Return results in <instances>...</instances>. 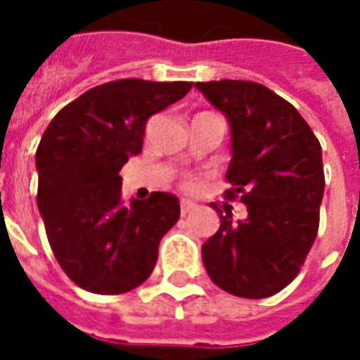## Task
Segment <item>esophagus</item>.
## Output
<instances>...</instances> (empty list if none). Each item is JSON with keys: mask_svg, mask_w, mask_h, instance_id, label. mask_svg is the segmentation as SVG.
Segmentation results:
<instances>
[{"mask_svg": "<svg viewBox=\"0 0 360 360\" xmlns=\"http://www.w3.org/2000/svg\"><path fill=\"white\" fill-rule=\"evenodd\" d=\"M195 208H196L195 202H191V200H181V214H183V216L191 214Z\"/></svg>", "mask_w": 360, "mask_h": 360, "instance_id": "34e87169", "label": "esophagus"}]
</instances>
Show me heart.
I'll return each mask as SVG.
<instances>
[{
    "mask_svg": "<svg viewBox=\"0 0 360 360\" xmlns=\"http://www.w3.org/2000/svg\"><path fill=\"white\" fill-rule=\"evenodd\" d=\"M183 185H185V187H187V188H191V187H193V181L187 179V181H185V183H183Z\"/></svg>",
    "mask_w": 360,
    "mask_h": 360,
    "instance_id": "heart-1",
    "label": "heart"
}]
</instances>
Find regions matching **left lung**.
<instances>
[{
    "instance_id": "8db88e82",
    "label": "left lung",
    "mask_w": 360,
    "mask_h": 360,
    "mask_svg": "<svg viewBox=\"0 0 360 360\" xmlns=\"http://www.w3.org/2000/svg\"><path fill=\"white\" fill-rule=\"evenodd\" d=\"M195 86L229 119L233 158L226 198H241L249 212L243 221L219 214L218 233L202 245L204 266L227 293L271 297L297 278L316 239L324 196L320 142L301 113L264 84Z\"/></svg>"
}]
</instances>
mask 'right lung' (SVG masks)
Here are the masks:
<instances>
[{
  "mask_svg": "<svg viewBox=\"0 0 360 360\" xmlns=\"http://www.w3.org/2000/svg\"><path fill=\"white\" fill-rule=\"evenodd\" d=\"M193 82L119 79L86 90L51 119L36 150L38 208L53 257L77 285L121 295L154 270L179 200L152 193L121 200V167L142 150L146 121Z\"/></svg>",
  "mask_w": 360,
  "mask_h": 360,
  "instance_id": "1",
  "label": "right lung"
}]
</instances>
